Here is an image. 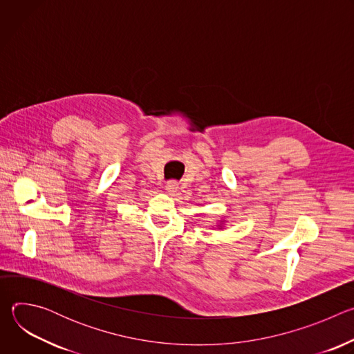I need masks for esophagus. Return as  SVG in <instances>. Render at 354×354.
<instances>
[{"label":"esophagus","instance_id":"34e87169","mask_svg":"<svg viewBox=\"0 0 354 354\" xmlns=\"http://www.w3.org/2000/svg\"><path fill=\"white\" fill-rule=\"evenodd\" d=\"M178 187H179V185H178V182H175V180H169V182H167V185H165V190H167L169 194L176 193Z\"/></svg>","mask_w":354,"mask_h":354}]
</instances>
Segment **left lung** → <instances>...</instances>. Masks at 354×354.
Returning <instances> with one entry per match:
<instances>
[{
    "label": "left lung",
    "instance_id": "left-lung-1",
    "mask_svg": "<svg viewBox=\"0 0 354 354\" xmlns=\"http://www.w3.org/2000/svg\"><path fill=\"white\" fill-rule=\"evenodd\" d=\"M221 224H223V223H221ZM221 224H220V225H218V227H221Z\"/></svg>",
    "mask_w": 354,
    "mask_h": 354
}]
</instances>
